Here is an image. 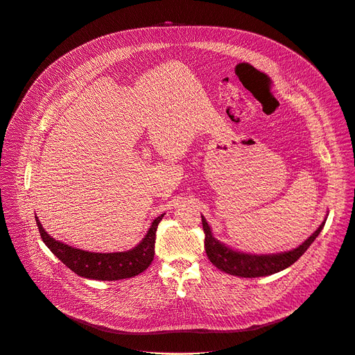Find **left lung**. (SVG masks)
I'll return each mask as SVG.
<instances>
[{
  "label": "left lung",
  "mask_w": 355,
  "mask_h": 355,
  "mask_svg": "<svg viewBox=\"0 0 355 355\" xmlns=\"http://www.w3.org/2000/svg\"><path fill=\"white\" fill-rule=\"evenodd\" d=\"M324 223H326V218L302 245H300L293 251L276 254V255H250V254L232 251L224 244H220L211 235L210 227L206 218L202 216V225L205 231V250L210 262L221 272H225L232 276H239V277L269 276L280 270H284L286 268L297 262L302 257V254L309 248V245L315 241V239L322 231Z\"/></svg>",
  "instance_id": "1"
}]
</instances>
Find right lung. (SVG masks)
I'll return each mask as SVG.
<instances>
[{"label": "right lung", "mask_w": 355, "mask_h": 355, "mask_svg": "<svg viewBox=\"0 0 355 355\" xmlns=\"http://www.w3.org/2000/svg\"><path fill=\"white\" fill-rule=\"evenodd\" d=\"M164 214L155 218L146 237L134 250L114 254H96L72 248L51 239L42 227L37 217L36 224L39 227L43 243L73 273L86 279L112 282L134 277L149 268L155 257L156 230Z\"/></svg>", "instance_id": "right-lung-1"}]
</instances>
